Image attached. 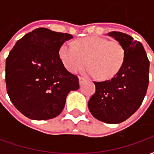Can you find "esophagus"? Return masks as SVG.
<instances>
[{"mask_svg":"<svg viewBox=\"0 0 154 154\" xmlns=\"http://www.w3.org/2000/svg\"><path fill=\"white\" fill-rule=\"evenodd\" d=\"M84 82H86V79H85L84 77H79V83H80V85H82V84Z\"/></svg>","mask_w":154,"mask_h":154,"instance_id":"esophagus-1","label":"esophagus"}]
</instances>
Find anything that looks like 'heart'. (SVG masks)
<instances>
[{"label":"heart","mask_w":154,"mask_h":154,"mask_svg":"<svg viewBox=\"0 0 154 154\" xmlns=\"http://www.w3.org/2000/svg\"><path fill=\"white\" fill-rule=\"evenodd\" d=\"M59 57L67 70L77 73L86 64V72L100 79H110L119 72L125 60V50L118 41H109L99 36H90L72 43H64Z\"/></svg>","instance_id":"b5f03b06"}]
</instances>
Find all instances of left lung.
<instances>
[{"label":"left lung","mask_w":154,"mask_h":154,"mask_svg":"<svg viewBox=\"0 0 154 154\" xmlns=\"http://www.w3.org/2000/svg\"><path fill=\"white\" fill-rule=\"evenodd\" d=\"M122 44L125 60L110 80L94 82L96 92L88 101L91 115L100 121L119 124L141 106L149 86V61L143 44L121 32L108 34Z\"/></svg>","instance_id":"left-lung-1"}]
</instances>
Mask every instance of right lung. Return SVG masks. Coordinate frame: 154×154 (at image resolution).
Returning <instances> with one entry per match:
<instances>
[{
    "mask_svg": "<svg viewBox=\"0 0 154 154\" xmlns=\"http://www.w3.org/2000/svg\"><path fill=\"white\" fill-rule=\"evenodd\" d=\"M72 35L38 28L19 39L5 61L6 91L13 105L35 120L53 119L66 97L79 88L78 77L65 68L59 48Z\"/></svg>",
    "mask_w": 154,
    "mask_h": 154,
    "instance_id": "1",
    "label": "right lung"
}]
</instances>
